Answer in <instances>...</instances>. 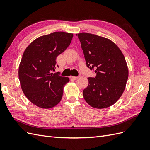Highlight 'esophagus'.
I'll return each instance as SVG.
<instances>
[{"mask_svg": "<svg viewBox=\"0 0 150 150\" xmlns=\"http://www.w3.org/2000/svg\"><path fill=\"white\" fill-rule=\"evenodd\" d=\"M79 76H71L70 78L71 79H74V80H76L78 79L79 78Z\"/></svg>", "mask_w": 150, "mask_h": 150, "instance_id": "34e87169", "label": "esophagus"}]
</instances>
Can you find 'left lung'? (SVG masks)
<instances>
[{"instance_id": "obj_1", "label": "left lung", "mask_w": 150, "mask_h": 150, "mask_svg": "<svg viewBox=\"0 0 150 150\" xmlns=\"http://www.w3.org/2000/svg\"><path fill=\"white\" fill-rule=\"evenodd\" d=\"M76 35L86 66L96 73L94 78H88L89 84L83 90L85 101L94 108L110 107L121 97L128 78L123 54L110 39L86 33Z\"/></svg>"}]
</instances>
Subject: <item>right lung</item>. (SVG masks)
<instances>
[{"label":"right lung","instance_id":"obj_1","mask_svg":"<svg viewBox=\"0 0 150 150\" xmlns=\"http://www.w3.org/2000/svg\"><path fill=\"white\" fill-rule=\"evenodd\" d=\"M73 34L64 32L40 36L24 52L19 78L25 96L35 106L49 109L61 101L69 79L52 72L55 71L57 57L69 46Z\"/></svg>","mask_w":150,"mask_h":150}]
</instances>
